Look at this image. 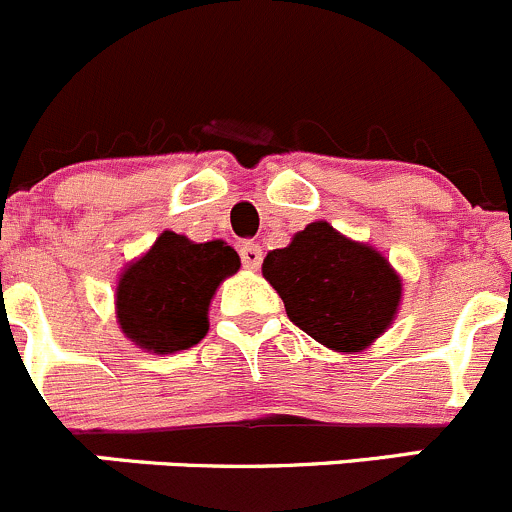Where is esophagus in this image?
Here are the masks:
<instances>
[{
  "label": "esophagus",
  "mask_w": 512,
  "mask_h": 512,
  "mask_svg": "<svg viewBox=\"0 0 512 512\" xmlns=\"http://www.w3.org/2000/svg\"><path fill=\"white\" fill-rule=\"evenodd\" d=\"M241 254V261H244L246 268H258L261 266L263 261V249L258 244H254V241H244L239 249Z\"/></svg>",
  "instance_id": "34e87169"
}]
</instances>
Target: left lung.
<instances>
[{
	"label": "left lung",
	"instance_id": "obj_1",
	"mask_svg": "<svg viewBox=\"0 0 512 512\" xmlns=\"http://www.w3.org/2000/svg\"><path fill=\"white\" fill-rule=\"evenodd\" d=\"M263 276L303 333L341 353L371 346L401 301V278L386 258L326 221H313L286 249H273L263 258Z\"/></svg>",
	"mask_w": 512,
	"mask_h": 512
}]
</instances>
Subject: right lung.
<instances>
[{"mask_svg": "<svg viewBox=\"0 0 512 512\" xmlns=\"http://www.w3.org/2000/svg\"><path fill=\"white\" fill-rule=\"evenodd\" d=\"M239 266V254L224 241L194 244L164 231L149 254L121 276L116 288L121 331L154 353L191 348L209 331L206 313L216 286Z\"/></svg>", "mask_w": 512, "mask_h": 512, "instance_id": "obj_1", "label": "right lung"}]
</instances>
